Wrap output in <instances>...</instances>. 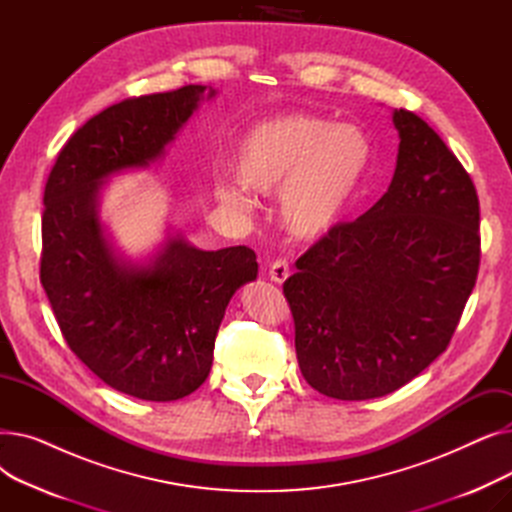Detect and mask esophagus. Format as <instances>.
<instances>
[{
  "mask_svg": "<svg viewBox=\"0 0 512 512\" xmlns=\"http://www.w3.org/2000/svg\"><path fill=\"white\" fill-rule=\"evenodd\" d=\"M290 276V265L286 259H276L272 265H270V278L278 284H282L286 278Z\"/></svg>",
  "mask_w": 512,
  "mask_h": 512,
  "instance_id": "34e87169",
  "label": "esophagus"
}]
</instances>
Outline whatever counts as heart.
I'll return each instance as SVG.
<instances>
[{"mask_svg": "<svg viewBox=\"0 0 512 512\" xmlns=\"http://www.w3.org/2000/svg\"><path fill=\"white\" fill-rule=\"evenodd\" d=\"M371 143L351 124L313 114H288L251 128L236 143L232 170L242 188L278 193L284 226L305 240L332 232L355 205L371 166ZM218 199L249 211L236 186H220Z\"/></svg>", "mask_w": 512, "mask_h": 512, "instance_id": "obj_1", "label": "heart"}]
</instances>
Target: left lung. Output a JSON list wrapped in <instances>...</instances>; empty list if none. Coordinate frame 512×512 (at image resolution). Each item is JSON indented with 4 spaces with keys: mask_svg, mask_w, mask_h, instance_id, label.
<instances>
[{
    "mask_svg": "<svg viewBox=\"0 0 512 512\" xmlns=\"http://www.w3.org/2000/svg\"><path fill=\"white\" fill-rule=\"evenodd\" d=\"M392 120L400 145L388 191L319 238L284 282L303 378L338 400L386 396L440 357L479 270L471 176L417 114Z\"/></svg>",
    "mask_w": 512,
    "mask_h": 512,
    "instance_id": "left-lung-1",
    "label": "left lung"
}]
</instances>
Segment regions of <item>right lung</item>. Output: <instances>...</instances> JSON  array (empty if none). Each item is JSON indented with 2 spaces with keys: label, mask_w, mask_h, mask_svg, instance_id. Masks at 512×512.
I'll list each match as a JSON object with an SVG mask.
<instances>
[{
  "label": "right lung",
  "mask_w": 512,
  "mask_h": 512,
  "mask_svg": "<svg viewBox=\"0 0 512 512\" xmlns=\"http://www.w3.org/2000/svg\"><path fill=\"white\" fill-rule=\"evenodd\" d=\"M213 95L186 85L107 107L72 134L45 184L41 284L53 315L99 380L141 400H178L207 380L215 334L232 294L257 278V257L170 234L149 261H126L105 236L99 193L112 174L164 155Z\"/></svg>",
  "instance_id": "right-lung-1"
}]
</instances>
